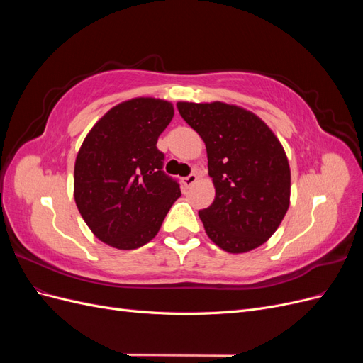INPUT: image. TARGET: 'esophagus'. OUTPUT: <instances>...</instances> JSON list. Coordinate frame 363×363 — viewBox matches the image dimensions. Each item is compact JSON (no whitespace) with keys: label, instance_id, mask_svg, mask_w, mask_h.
<instances>
[{"label":"esophagus","instance_id":"esophagus-1","mask_svg":"<svg viewBox=\"0 0 363 363\" xmlns=\"http://www.w3.org/2000/svg\"><path fill=\"white\" fill-rule=\"evenodd\" d=\"M196 180H199V174H196V172H192V174H189V175H188V177H184V179H183V183H184V186H188V188H189V186H192Z\"/></svg>","mask_w":363,"mask_h":363}]
</instances>
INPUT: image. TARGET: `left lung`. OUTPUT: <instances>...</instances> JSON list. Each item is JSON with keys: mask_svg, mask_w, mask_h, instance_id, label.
Returning a JSON list of instances; mask_svg holds the SVG:
<instances>
[{"mask_svg": "<svg viewBox=\"0 0 363 363\" xmlns=\"http://www.w3.org/2000/svg\"><path fill=\"white\" fill-rule=\"evenodd\" d=\"M177 108L207 150L215 200L199 212L207 236L227 252L265 244L289 207L291 169L280 140L242 107L180 101Z\"/></svg>", "mask_w": 363, "mask_h": 363, "instance_id": "obj_1", "label": "left lung"}]
</instances>
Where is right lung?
<instances>
[{
  "mask_svg": "<svg viewBox=\"0 0 363 363\" xmlns=\"http://www.w3.org/2000/svg\"><path fill=\"white\" fill-rule=\"evenodd\" d=\"M174 116L171 103L133 98L92 127L75 159L74 199L84 223L104 244L135 250L157 235L182 195L163 172L156 144Z\"/></svg>",
  "mask_w": 363,
  "mask_h": 363,
  "instance_id": "right-lung-1",
  "label": "right lung"
}]
</instances>
